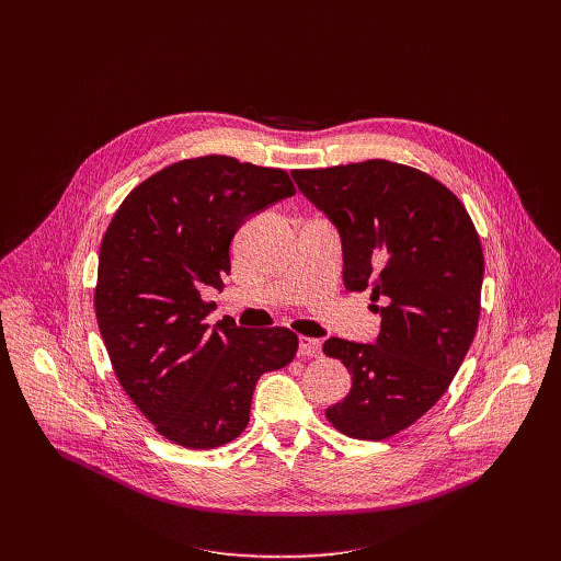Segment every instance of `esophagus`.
<instances>
[{
  "mask_svg": "<svg viewBox=\"0 0 561 561\" xmlns=\"http://www.w3.org/2000/svg\"><path fill=\"white\" fill-rule=\"evenodd\" d=\"M297 353L301 357H319V355H322V342L314 340V337H299Z\"/></svg>",
  "mask_w": 561,
  "mask_h": 561,
  "instance_id": "34e87169",
  "label": "esophagus"
}]
</instances>
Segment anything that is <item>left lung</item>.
<instances>
[{
	"mask_svg": "<svg viewBox=\"0 0 561 561\" xmlns=\"http://www.w3.org/2000/svg\"><path fill=\"white\" fill-rule=\"evenodd\" d=\"M290 175L340 234L346 290L381 304L373 344H324L353 375L327 417L348 437L386 439L435 407L472 344L482 244L461 202L417 169L368 159Z\"/></svg>",
	"mask_w": 561,
	"mask_h": 561,
	"instance_id": "1",
	"label": "left lung"
}]
</instances>
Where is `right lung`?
<instances>
[{"label": "right lung", "instance_id": "1", "mask_svg": "<svg viewBox=\"0 0 561 561\" xmlns=\"http://www.w3.org/2000/svg\"><path fill=\"white\" fill-rule=\"evenodd\" d=\"M279 169L208 154L141 182L100 249L95 312L115 375L157 433L184 448L242 435L257 379L297 353L288 329H242L206 317L230 273V242L247 219L293 197Z\"/></svg>", "mask_w": 561, "mask_h": 561}]
</instances>
